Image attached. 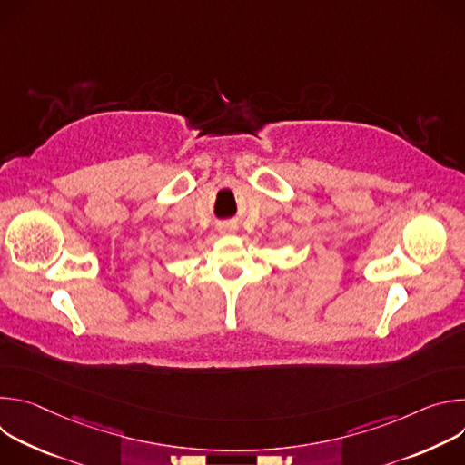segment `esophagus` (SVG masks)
Listing matches in <instances>:
<instances>
[{"mask_svg":"<svg viewBox=\"0 0 465 465\" xmlns=\"http://www.w3.org/2000/svg\"><path fill=\"white\" fill-rule=\"evenodd\" d=\"M219 232H221V235H230V233L237 232V226H232V224L230 226H223Z\"/></svg>","mask_w":465,"mask_h":465,"instance_id":"esophagus-1","label":"esophagus"}]
</instances>
